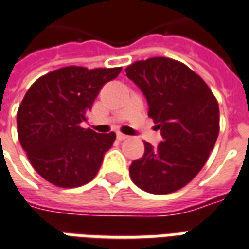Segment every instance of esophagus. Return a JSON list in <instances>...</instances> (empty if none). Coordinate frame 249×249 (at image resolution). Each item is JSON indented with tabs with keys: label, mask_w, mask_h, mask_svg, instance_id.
Instances as JSON below:
<instances>
[{
	"label": "esophagus",
	"mask_w": 249,
	"mask_h": 249,
	"mask_svg": "<svg viewBox=\"0 0 249 249\" xmlns=\"http://www.w3.org/2000/svg\"><path fill=\"white\" fill-rule=\"evenodd\" d=\"M126 138H128V136H125V134H123V133H117V140L119 141H124V140H126Z\"/></svg>",
	"instance_id": "esophagus-1"
}]
</instances>
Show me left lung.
<instances>
[{
    "mask_svg": "<svg viewBox=\"0 0 249 249\" xmlns=\"http://www.w3.org/2000/svg\"><path fill=\"white\" fill-rule=\"evenodd\" d=\"M125 72L143 91L148 116L163 137L156 148L144 142L143 156L129 168L130 178L146 193H174L193 181L214 147L218 102L204 80L178 60H137Z\"/></svg>",
    "mask_w": 249,
    "mask_h": 249,
    "instance_id": "8db88e82",
    "label": "left lung"
}]
</instances>
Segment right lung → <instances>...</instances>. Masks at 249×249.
Here are the masks:
<instances>
[{
    "label": "right lung",
    "mask_w": 249,
    "mask_h": 249,
    "mask_svg": "<svg viewBox=\"0 0 249 249\" xmlns=\"http://www.w3.org/2000/svg\"><path fill=\"white\" fill-rule=\"evenodd\" d=\"M121 67L68 66L41 76L25 93L17 113L18 137L37 173L63 189L90 182L116 134H99L81 123L99 90Z\"/></svg>",
    "instance_id": "right-lung-1"
}]
</instances>
